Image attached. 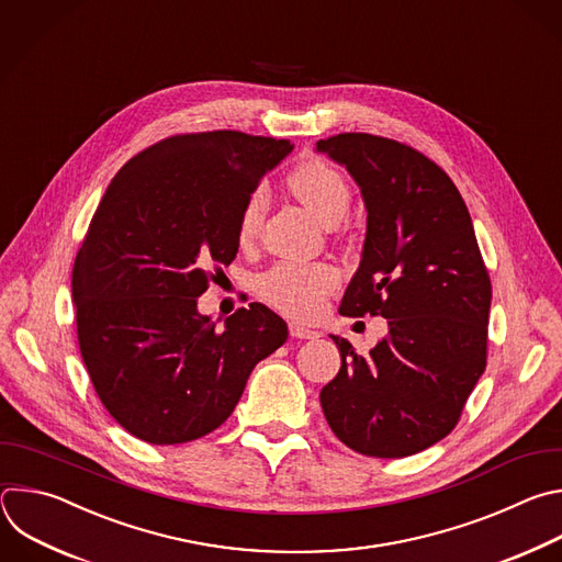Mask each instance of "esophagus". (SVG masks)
Segmentation results:
<instances>
[{
  "label": "esophagus",
  "mask_w": 562,
  "mask_h": 562,
  "mask_svg": "<svg viewBox=\"0 0 562 562\" xmlns=\"http://www.w3.org/2000/svg\"><path fill=\"white\" fill-rule=\"evenodd\" d=\"M290 334L294 336V339H318L321 331L310 327V325H303L299 321H290Z\"/></svg>",
  "instance_id": "1"
}]
</instances>
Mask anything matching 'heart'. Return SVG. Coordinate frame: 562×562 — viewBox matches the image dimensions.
<instances>
[{
  "label": "heart",
  "instance_id": "1",
  "mask_svg": "<svg viewBox=\"0 0 562 562\" xmlns=\"http://www.w3.org/2000/svg\"><path fill=\"white\" fill-rule=\"evenodd\" d=\"M290 186L299 199L325 223L339 221L352 201V192L341 177L323 159H307L290 175ZM268 194L257 188L239 216V237L250 241L266 216ZM341 272L329 261H281L259 277V294L274 307L292 316H312L321 301L339 285Z\"/></svg>",
  "mask_w": 562,
  "mask_h": 562
}]
</instances>
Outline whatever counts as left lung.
Returning a JSON list of instances; mask_svg holds the SVG:
<instances>
[{
	"label": "left lung",
	"mask_w": 562,
	"mask_h": 562,
	"mask_svg": "<svg viewBox=\"0 0 562 562\" xmlns=\"http://www.w3.org/2000/svg\"><path fill=\"white\" fill-rule=\"evenodd\" d=\"M316 148L350 170L368 207L361 266L339 312L390 325L370 355L331 336L341 370L321 407L350 450L403 459L457 427L485 372L490 272L459 188L429 157L368 133Z\"/></svg>",
	"instance_id": "8db88e82"
}]
</instances>
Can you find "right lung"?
Instances as JSON below:
<instances>
[{"label":"right lung","mask_w":562,"mask_h":562,"mask_svg":"<svg viewBox=\"0 0 562 562\" xmlns=\"http://www.w3.org/2000/svg\"><path fill=\"white\" fill-rule=\"evenodd\" d=\"M288 139L241 131L166 137L101 196L72 268L77 341L92 387L126 431L177 445L216 429L288 325L261 303L216 329L196 299L239 252V216Z\"/></svg>","instance_id":"right-lung-1"}]
</instances>
